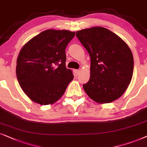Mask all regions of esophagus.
Returning <instances> with one entry per match:
<instances>
[{"label":"esophagus","mask_w":147,"mask_h":147,"mask_svg":"<svg viewBox=\"0 0 147 147\" xmlns=\"http://www.w3.org/2000/svg\"><path fill=\"white\" fill-rule=\"evenodd\" d=\"M79 72H80V70H75V73L76 76L79 75Z\"/></svg>","instance_id":"34e87169"}]
</instances>
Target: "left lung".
<instances>
[{"label":"left lung","instance_id":"left-lung-1","mask_svg":"<svg viewBox=\"0 0 147 147\" xmlns=\"http://www.w3.org/2000/svg\"><path fill=\"white\" fill-rule=\"evenodd\" d=\"M91 58L90 79L83 85L90 98L99 103L120 97L132 80L134 59L130 48L120 37L102 27L76 32Z\"/></svg>","mask_w":147,"mask_h":147}]
</instances>
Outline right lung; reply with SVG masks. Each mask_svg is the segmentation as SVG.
<instances>
[{
  "label": "right lung",
  "mask_w": 147,
  "mask_h": 147,
  "mask_svg": "<svg viewBox=\"0 0 147 147\" xmlns=\"http://www.w3.org/2000/svg\"><path fill=\"white\" fill-rule=\"evenodd\" d=\"M75 36L70 31L48 29L21 48L16 75L21 89L33 101L52 104L63 95L74 78L66 67L65 49Z\"/></svg>",
  "instance_id": "obj_1"
}]
</instances>
